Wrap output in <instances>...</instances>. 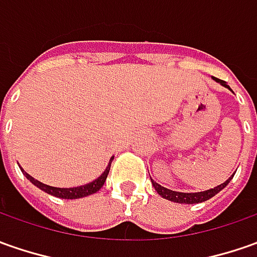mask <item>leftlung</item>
<instances>
[{"instance_id": "obj_1", "label": "left lung", "mask_w": 257, "mask_h": 257, "mask_svg": "<svg viewBox=\"0 0 257 257\" xmlns=\"http://www.w3.org/2000/svg\"><path fill=\"white\" fill-rule=\"evenodd\" d=\"M213 79L219 82V84L222 85V86H225V88H229V85L226 84L225 81H222V79H217L213 76ZM230 89V88H229ZM234 175V173H233ZM233 175L227 179L226 182H223L222 185H219L216 188H213V189H208V190H203V192H195V193H183V192H175V190L168 189V188H164V186H161L159 183H156L155 181H152V185H154V188L155 190L162 196L165 199L171 200V202H176V203H189V205H193V203H200V202H205V200L210 199V198H213L216 193H219L220 190L225 188L226 185L229 183V182L232 181V178H233Z\"/></svg>"}]
</instances>
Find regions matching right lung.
<instances>
[{"mask_svg":"<svg viewBox=\"0 0 257 257\" xmlns=\"http://www.w3.org/2000/svg\"><path fill=\"white\" fill-rule=\"evenodd\" d=\"M112 159H113V158H111V161H109V164L106 166V169L103 171V173H102L98 179L89 182V183H86V185H82V186H76V188H54V186H49V185H45V183H42V182L34 179L31 175H28L24 169L23 173L25 175V178L31 182L32 185H35L37 188H40L41 190L47 192V193L52 195V196L62 198V199H79V198H85V196H89V195H92V193H96V192L103 186V183L106 181V176H108V173H109V169H111Z\"/></svg>","mask_w":257,"mask_h":257,"instance_id":"right-lung-1","label":"right lung"}]
</instances>
